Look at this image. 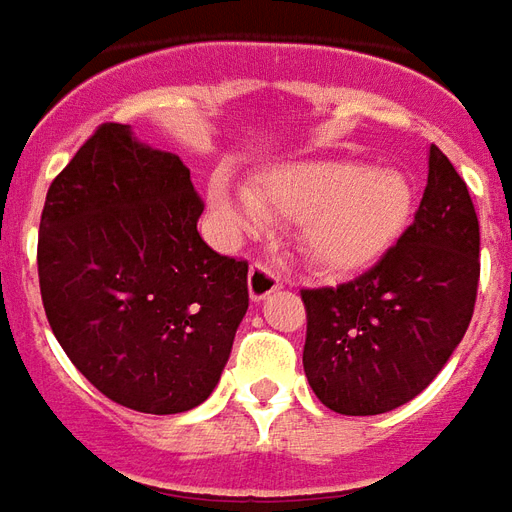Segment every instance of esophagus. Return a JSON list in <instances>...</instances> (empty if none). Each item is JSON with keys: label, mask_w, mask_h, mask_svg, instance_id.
Masks as SVG:
<instances>
[{"label": "esophagus", "mask_w": 512, "mask_h": 512, "mask_svg": "<svg viewBox=\"0 0 512 512\" xmlns=\"http://www.w3.org/2000/svg\"><path fill=\"white\" fill-rule=\"evenodd\" d=\"M283 286L281 275L272 270L270 264H253L251 275H248V294L253 302L267 300L272 292H278Z\"/></svg>", "instance_id": "esophagus-1"}]
</instances>
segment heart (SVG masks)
<instances>
[{
  "label": "heart",
  "instance_id": "heart-1",
  "mask_svg": "<svg viewBox=\"0 0 512 512\" xmlns=\"http://www.w3.org/2000/svg\"><path fill=\"white\" fill-rule=\"evenodd\" d=\"M210 207L234 234L270 218L300 223V251L316 270L354 275L374 267L412 226L417 193L398 169L357 160H294L264 171L251 190L212 179Z\"/></svg>",
  "mask_w": 512,
  "mask_h": 512
}]
</instances>
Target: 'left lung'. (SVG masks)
Masks as SVG:
<instances>
[{"instance_id":"1","label":"left lung","mask_w":512,"mask_h":512,"mask_svg":"<svg viewBox=\"0 0 512 512\" xmlns=\"http://www.w3.org/2000/svg\"><path fill=\"white\" fill-rule=\"evenodd\" d=\"M480 226L466 182L428 149V185L401 242L341 286L305 289V376L338 414L393 412L445 368L475 311Z\"/></svg>"}]
</instances>
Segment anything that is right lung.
<instances>
[{
    "mask_svg": "<svg viewBox=\"0 0 512 512\" xmlns=\"http://www.w3.org/2000/svg\"><path fill=\"white\" fill-rule=\"evenodd\" d=\"M174 152L108 122L48 188L37 272L48 324L100 393L144 414L204 404L248 311V264L201 240Z\"/></svg>",
    "mask_w": 512,
    "mask_h": 512,
    "instance_id": "right-lung-1",
    "label": "right lung"
}]
</instances>
